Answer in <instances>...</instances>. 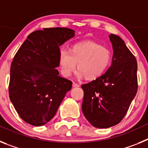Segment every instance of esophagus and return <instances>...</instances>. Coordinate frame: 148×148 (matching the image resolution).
I'll return each mask as SVG.
<instances>
[{"label":"esophagus","mask_w":148,"mask_h":148,"mask_svg":"<svg viewBox=\"0 0 148 148\" xmlns=\"http://www.w3.org/2000/svg\"><path fill=\"white\" fill-rule=\"evenodd\" d=\"M73 87H79V84H78L75 83V82H73Z\"/></svg>","instance_id":"1"}]
</instances>
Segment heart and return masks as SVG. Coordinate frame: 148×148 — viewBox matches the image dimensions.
Instances as JSON below:
<instances>
[{
  "instance_id": "1",
  "label": "heart",
  "mask_w": 148,
  "mask_h": 148,
  "mask_svg": "<svg viewBox=\"0 0 148 148\" xmlns=\"http://www.w3.org/2000/svg\"><path fill=\"white\" fill-rule=\"evenodd\" d=\"M111 58V52L108 47L94 41H82L73 44L69 51H60L58 62L64 77H70L78 64V76L93 81L106 73Z\"/></svg>"
}]
</instances>
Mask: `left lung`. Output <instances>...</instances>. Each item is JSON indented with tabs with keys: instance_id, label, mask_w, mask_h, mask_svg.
<instances>
[{
	"instance_id": "left-lung-1",
	"label": "left lung",
	"mask_w": 148,
	"mask_h": 148,
	"mask_svg": "<svg viewBox=\"0 0 148 148\" xmlns=\"http://www.w3.org/2000/svg\"><path fill=\"white\" fill-rule=\"evenodd\" d=\"M113 49L110 67L101 77L82 84V111L95 127L108 128L125 117L138 89L137 61L118 35H109Z\"/></svg>"
}]
</instances>
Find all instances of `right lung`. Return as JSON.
I'll use <instances>...</instances> for the list:
<instances>
[{
	"instance_id": "add662e5",
	"label": "right lung",
	"mask_w": 148,
	"mask_h": 148,
	"mask_svg": "<svg viewBox=\"0 0 148 148\" xmlns=\"http://www.w3.org/2000/svg\"><path fill=\"white\" fill-rule=\"evenodd\" d=\"M75 31L55 27L28 35L12 61L9 94L21 118L41 126L56 115L71 81L59 76V47L74 37Z\"/></svg>"
}]
</instances>
